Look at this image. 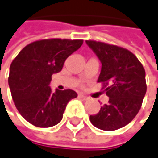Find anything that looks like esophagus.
<instances>
[{
	"mask_svg": "<svg viewBox=\"0 0 158 158\" xmlns=\"http://www.w3.org/2000/svg\"><path fill=\"white\" fill-rule=\"evenodd\" d=\"M78 98L83 99V100H87V99H89V97H88V96H86V95H84V94H78Z\"/></svg>",
	"mask_w": 158,
	"mask_h": 158,
	"instance_id": "34e87169",
	"label": "esophagus"
}]
</instances>
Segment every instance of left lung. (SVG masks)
<instances>
[{"label": "left lung", "instance_id": "1", "mask_svg": "<svg viewBox=\"0 0 158 158\" xmlns=\"http://www.w3.org/2000/svg\"><path fill=\"white\" fill-rule=\"evenodd\" d=\"M86 43L102 64L97 82L102 83L101 90L110 97L96 114L90 115V121L106 131L123 127L141 108L147 90L144 67L127 48L94 40Z\"/></svg>", "mask_w": 158, "mask_h": 158}]
</instances>
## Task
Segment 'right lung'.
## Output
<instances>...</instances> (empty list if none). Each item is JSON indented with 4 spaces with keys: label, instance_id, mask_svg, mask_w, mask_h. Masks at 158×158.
Returning a JSON list of instances; mask_svg holds the SVG:
<instances>
[{
    "label": "right lung",
    "instance_id": "obj_1",
    "mask_svg": "<svg viewBox=\"0 0 158 158\" xmlns=\"http://www.w3.org/2000/svg\"><path fill=\"white\" fill-rule=\"evenodd\" d=\"M82 43L81 39H42L27 45L13 60L8 77L11 94L20 115L32 126L57 125L67 103L77 97L73 90L52 92L48 84Z\"/></svg>",
    "mask_w": 158,
    "mask_h": 158
}]
</instances>
